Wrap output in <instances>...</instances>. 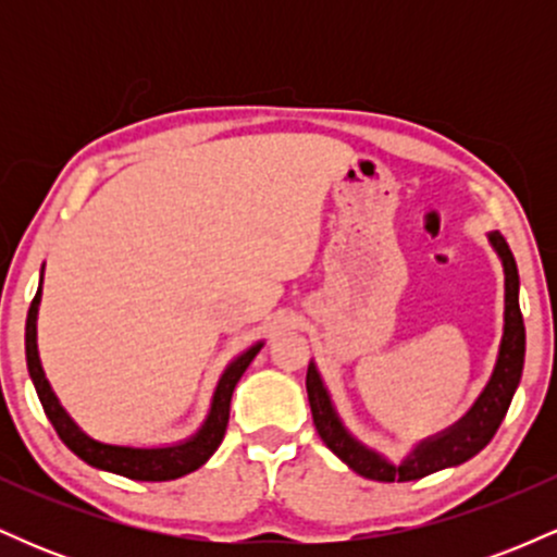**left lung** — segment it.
I'll use <instances>...</instances> for the list:
<instances>
[{
    "instance_id": "left-lung-1",
    "label": "left lung",
    "mask_w": 557,
    "mask_h": 557,
    "mask_svg": "<svg viewBox=\"0 0 557 557\" xmlns=\"http://www.w3.org/2000/svg\"><path fill=\"white\" fill-rule=\"evenodd\" d=\"M487 238L492 248L497 251V257H500L505 272V324L495 372H492L484 393L469 408V413L463 419H458L450 430L434 434L430 440H421L406 461L398 466L389 463L385 456H380L372 447L359 443L354 434L345 430L335 406H332L327 387H324L322 376L317 372L314 361L309 363L306 393H309L311 417H314L319 437L356 474L374 479V482H411V479L430 476L434 471L450 469V466L474 458L495 437L497 426L503 424L516 387L521 382L527 330H523V317L519 306V270H516L513 253H510L508 243H505L500 233H490Z\"/></svg>"
}]
</instances>
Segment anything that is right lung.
<instances>
[{
  "mask_svg": "<svg viewBox=\"0 0 557 557\" xmlns=\"http://www.w3.org/2000/svg\"><path fill=\"white\" fill-rule=\"evenodd\" d=\"M44 280V270H41ZM38 304H41V285H38L34 300H30L28 319H25V361H28V374L34 380V387L41 400L44 413L52 421V426L60 434V440L65 443L81 461L101 471H112V474L136 479V482H170V479L185 476L190 471H196L198 466H203L212 458V453L220 447L222 437H225L227 419H230V398H233V389L238 385L243 372L248 369V363L257 359L261 345H251L248 350H243L235 361H230L225 374L216 382V389L212 395V408H209V417L201 424L194 437L183 440L177 445L168 447H127V445H107L99 440L88 437L86 432L67 417L65 408L60 406L57 395L52 393L47 374L41 369V359H38V345H36V317H38Z\"/></svg>",
  "mask_w": 557,
  "mask_h": 557,
  "instance_id": "1",
  "label": "right lung"
}]
</instances>
